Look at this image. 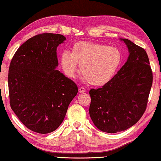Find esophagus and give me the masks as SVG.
Segmentation results:
<instances>
[{
    "label": "esophagus",
    "mask_w": 161,
    "mask_h": 161,
    "mask_svg": "<svg viewBox=\"0 0 161 161\" xmlns=\"http://www.w3.org/2000/svg\"><path fill=\"white\" fill-rule=\"evenodd\" d=\"M85 92H86V90L85 89V87H80V93H83Z\"/></svg>",
    "instance_id": "1"
}]
</instances>
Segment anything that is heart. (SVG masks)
I'll return each instance as SVG.
<instances>
[{
  "label": "heart",
  "instance_id": "b5f03b06",
  "mask_svg": "<svg viewBox=\"0 0 161 161\" xmlns=\"http://www.w3.org/2000/svg\"><path fill=\"white\" fill-rule=\"evenodd\" d=\"M119 50L93 42L81 41L65 50L60 58L62 69L69 77H75L80 64V72L92 85L102 86L111 80L121 63Z\"/></svg>",
  "mask_w": 161,
  "mask_h": 161
}]
</instances>
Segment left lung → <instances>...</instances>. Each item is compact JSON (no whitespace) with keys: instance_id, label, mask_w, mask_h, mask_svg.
I'll use <instances>...</instances> for the list:
<instances>
[{"instance_id":"left-lung-1","label":"left lung","mask_w":161,"mask_h":161,"mask_svg":"<svg viewBox=\"0 0 161 161\" xmlns=\"http://www.w3.org/2000/svg\"><path fill=\"white\" fill-rule=\"evenodd\" d=\"M129 56L108 82L91 89L90 116L95 126L107 133L124 131L145 113L153 84V72L145 49L128 39H121Z\"/></svg>"}]
</instances>
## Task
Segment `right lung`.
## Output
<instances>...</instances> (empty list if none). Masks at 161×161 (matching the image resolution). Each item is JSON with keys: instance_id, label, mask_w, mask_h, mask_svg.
Masks as SVG:
<instances>
[{"instance_id": "add662e5", "label": "right lung", "mask_w": 161, "mask_h": 161, "mask_svg": "<svg viewBox=\"0 0 161 161\" xmlns=\"http://www.w3.org/2000/svg\"><path fill=\"white\" fill-rule=\"evenodd\" d=\"M64 35H37L24 42L8 69L11 108L29 129L39 134L56 130L78 92L74 81L56 70L57 47Z\"/></svg>"}]
</instances>
